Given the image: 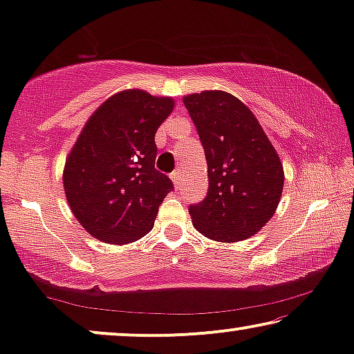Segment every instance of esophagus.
<instances>
[{"instance_id": "1", "label": "esophagus", "mask_w": 354, "mask_h": 354, "mask_svg": "<svg viewBox=\"0 0 354 354\" xmlns=\"http://www.w3.org/2000/svg\"><path fill=\"white\" fill-rule=\"evenodd\" d=\"M171 178L174 180V183H176V185H178V183H180V169H177V171H174V172L171 174Z\"/></svg>"}]
</instances>
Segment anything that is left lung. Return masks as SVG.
Returning <instances> with one entry per match:
<instances>
[{
	"mask_svg": "<svg viewBox=\"0 0 354 354\" xmlns=\"http://www.w3.org/2000/svg\"><path fill=\"white\" fill-rule=\"evenodd\" d=\"M183 104L195 124L207 162V195L188 206L195 229L216 241L254 235L274 216L283 167L254 114L234 95L203 91Z\"/></svg>",
	"mask_w": 354,
	"mask_h": 354,
	"instance_id": "1",
	"label": "left lung"
}]
</instances>
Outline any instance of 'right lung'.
Here are the masks:
<instances>
[{"mask_svg": "<svg viewBox=\"0 0 354 354\" xmlns=\"http://www.w3.org/2000/svg\"><path fill=\"white\" fill-rule=\"evenodd\" d=\"M174 101L143 90L106 100L88 119L66 161L64 192L82 227L104 243L125 245L153 229L174 183L154 167V133Z\"/></svg>", "mask_w": 354, "mask_h": 354, "instance_id": "1", "label": "right lung"}]
</instances>
